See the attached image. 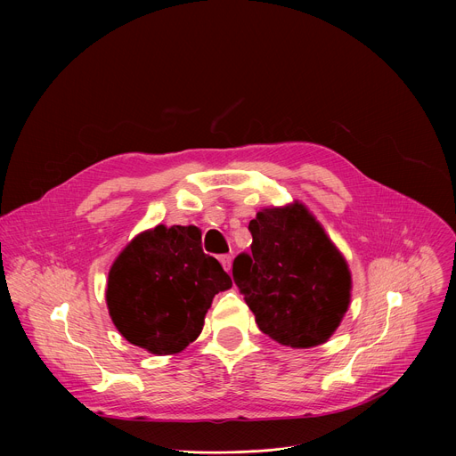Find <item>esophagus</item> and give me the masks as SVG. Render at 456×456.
Returning <instances> with one entry per match:
<instances>
[{
  "instance_id": "34e87169",
  "label": "esophagus",
  "mask_w": 456,
  "mask_h": 456,
  "mask_svg": "<svg viewBox=\"0 0 456 456\" xmlns=\"http://www.w3.org/2000/svg\"><path fill=\"white\" fill-rule=\"evenodd\" d=\"M220 264H222V267L229 273V271H231V265H232V256H231V254H222V256H220Z\"/></svg>"
}]
</instances>
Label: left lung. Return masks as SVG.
<instances>
[{
	"mask_svg": "<svg viewBox=\"0 0 456 456\" xmlns=\"http://www.w3.org/2000/svg\"><path fill=\"white\" fill-rule=\"evenodd\" d=\"M250 254L234 257L232 280L259 330L292 348L322 345L350 305L346 259L308 209H262L248 224Z\"/></svg>",
	"mask_w": 456,
	"mask_h": 456,
	"instance_id": "left-lung-1",
	"label": "left lung"
}]
</instances>
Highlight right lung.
Wrapping results in <instances>:
<instances>
[{"label":"right lung","instance_id":"right-lung-1","mask_svg":"<svg viewBox=\"0 0 456 456\" xmlns=\"http://www.w3.org/2000/svg\"><path fill=\"white\" fill-rule=\"evenodd\" d=\"M232 287L218 259L202 250L194 225H157L117 256L106 303L117 330L157 355L182 352L204 329L213 297Z\"/></svg>","mask_w":456,"mask_h":456}]
</instances>
